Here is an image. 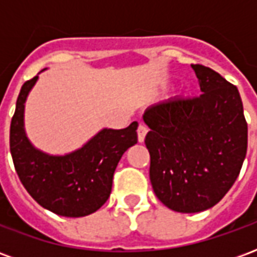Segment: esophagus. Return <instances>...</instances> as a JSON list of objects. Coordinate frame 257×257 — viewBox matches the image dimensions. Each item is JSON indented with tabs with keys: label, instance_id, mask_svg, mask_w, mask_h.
<instances>
[{
	"label": "esophagus",
	"instance_id": "esophagus-1",
	"mask_svg": "<svg viewBox=\"0 0 257 257\" xmlns=\"http://www.w3.org/2000/svg\"><path fill=\"white\" fill-rule=\"evenodd\" d=\"M146 135H147V128H146L143 123H140L139 126H138V140H139L140 143L145 142Z\"/></svg>",
	"mask_w": 257,
	"mask_h": 257
}]
</instances>
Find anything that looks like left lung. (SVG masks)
Returning a JSON list of instances; mask_svg holds the SVG:
<instances>
[{"instance_id": "obj_1", "label": "left lung", "mask_w": 257, "mask_h": 257, "mask_svg": "<svg viewBox=\"0 0 257 257\" xmlns=\"http://www.w3.org/2000/svg\"><path fill=\"white\" fill-rule=\"evenodd\" d=\"M201 95L175 96L149 107L150 182L169 209L195 213L220 201L237 180L248 149V123L235 85L191 64Z\"/></svg>"}]
</instances>
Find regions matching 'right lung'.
<instances>
[{
	"instance_id": "add662e5",
	"label": "right lung",
	"mask_w": 257,
	"mask_h": 257,
	"mask_svg": "<svg viewBox=\"0 0 257 257\" xmlns=\"http://www.w3.org/2000/svg\"><path fill=\"white\" fill-rule=\"evenodd\" d=\"M37 79L38 75L23 84L11 122L9 146L16 173L42 208L66 217L90 215L108 199L118 162L138 143V122L101 129L78 150L49 156L37 150L25 132V103Z\"/></svg>"
}]
</instances>
